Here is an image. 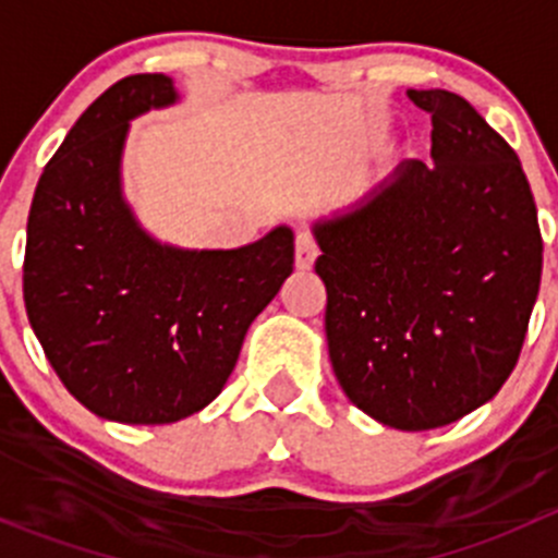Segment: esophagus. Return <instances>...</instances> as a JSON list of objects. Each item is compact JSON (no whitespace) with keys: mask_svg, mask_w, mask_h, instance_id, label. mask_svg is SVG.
Wrapping results in <instances>:
<instances>
[{"mask_svg":"<svg viewBox=\"0 0 558 558\" xmlns=\"http://www.w3.org/2000/svg\"><path fill=\"white\" fill-rule=\"evenodd\" d=\"M315 256H318V243L311 232H300L296 234V267L300 269H311Z\"/></svg>","mask_w":558,"mask_h":558,"instance_id":"esophagus-1","label":"esophagus"}]
</instances>
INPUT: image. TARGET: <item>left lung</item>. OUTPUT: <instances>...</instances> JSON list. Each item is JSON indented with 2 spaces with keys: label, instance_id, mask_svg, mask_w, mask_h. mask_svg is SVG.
<instances>
[{
  "label": "left lung",
  "instance_id": "1",
  "mask_svg": "<svg viewBox=\"0 0 558 558\" xmlns=\"http://www.w3.org/2000/svg\"><path fill=\"white\" fill-rule=\"evenodd\" d=\"M432 116V165L404 161L359 210L315 223L326 342L342 391L402 432L453 424L513 373L543 238L515 150L464 97Z\"/></svg>",
  "mask_w": 558,
  "mask_h": 558
}]
</instances>
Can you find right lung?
<instances>
[{"instance_id": "add662e5", "label": "right lung", "mask_w": 558, "mask_h": 558, "mask_svg": "<svg viewBox=\"0 0 558 558\" xmlns=\"http://www.w3.org/2000/svg\"><path fill=\"white\" fill-rule=\"evenodd\" d=\"M174 99L159 72L107 88L45 165L26 223L32 329L66 391L118 424H172L210 404L294 269L289 227L234 251H183L134 221L121 196L129 121Z\"/></svg>"}]
</instances>
